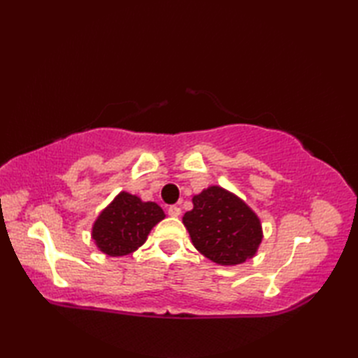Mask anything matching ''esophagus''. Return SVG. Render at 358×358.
Wrapping results in <instances>:
<instances>
[{
	"mask_svg": "<svg viewBox=\"0 0 358 358\" xmlns=\"http://www.w3.org/2000/svg\"><path fill=\"white\" fill-rule=\"evenodd\" d=\"M167 214H169L171 217H180L181 209L178 206H169V209H167Z\"/></svg>",
	"mask_w": 358,
	"mask_h": 358,
	"instance_id": "obj_1",
	"label": "esophagus"
}]
</instances>
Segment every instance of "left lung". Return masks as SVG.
<instances>
[{
	"mask_svg": "<svg viewBox=\"0 0 358 358\" xmlns=\"http://www.w3.org/2000/svg\"><path fill=\"white\" fill-rule=\"evenodd\" d=\"M192 203L183 224L200 254L222 266L241 264L257 254L262 222L240 196L222 186H209L194 195Z\"/></svg>",
	"mask_w": 358,
	"mask_h": 358,
	"instance_id": "left-lung-1",
	"label": "left lung"
}]
</instances>
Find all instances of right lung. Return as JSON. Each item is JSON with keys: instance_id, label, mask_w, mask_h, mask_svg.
I'll use <instances>...</instances> for the list:
<instances>
[{"instance_id": "right-lung-1", "label": "right lung", "mask_w": 358, "mask_h": 358, "mask_svg": "<svg viewBox=\"0 0 358 358\" xmlns=\"http://www.w3.org/2000/svg\"><path fill=\"white\" fill-rule=\"evenodd\" d=\"M164 217L157 203L143 201L140 196L123 191L96 217L92 240L106 255H129L146 243L152 227Z\"/></svg>"}]
</instances>
